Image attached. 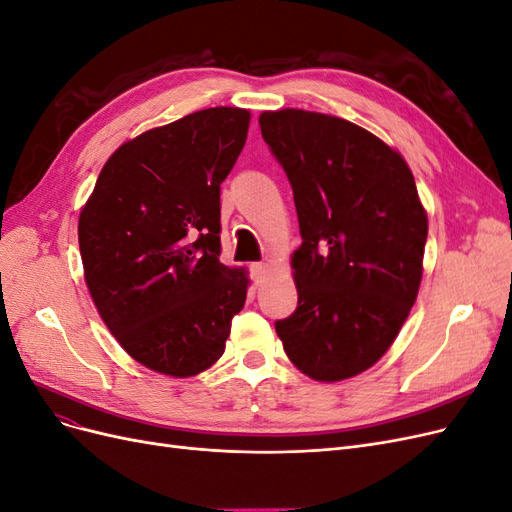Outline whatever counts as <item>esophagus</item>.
Returning a JSON list of instances; mask_svg holds the SVG:
<instances>
[{
    "label": "esophagus",
    "mask_w": 512,
    "mask_h": 512,
    "mask_svg": "<svg viewBox=\"0 0 512 512\" xmlns=\"http://www.w3.org/2000/svg\"><path fill=\"white\" fill-rule=\"evenodd\" d=\"M252 277L256 282H260L262 277L267 275V271H269V262H252Z\"/></svg>",
    "instance_id": "esophagus-1"
}]
</instances>
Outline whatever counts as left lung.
<instances>
[{"instance_id": "left-lung-1", "label": "left lung", "mask_w": 512, "mask_h": 512, "mask_svg": "<svg viewBox=\"0 0 512 512\" xmlns=\"http://www.w3.org/2000/svg\"><path fill=\"white\" fill-rule=\"evenodd\" d=\"M262 138L299 215V303L277 320L288 359L318 382L369 369L391 348L423 277L427 213L412 170L378 136L301 108L265 111Z\"/></svg>"}]
</instances>
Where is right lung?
Returning <instances> with one entry per match:
<instances>
[{
	"mask_svg": "<svg viewBox=\"0 0 512 512\" xmlns=\"http://www.w3.org/2000/svg\"><path fill=\"white\" fill-rule=\"evenodd\" d=\"M250 111L215 106L123 143L79 218L85 282L134 361L190 378L220 359L250 277L220 262V185Z\"/></svg>",
	"mask_w": 512,
	"mask_h": 512,
	"instance_id": "add662e5",
	"label": "right lung"
}]
</instances>
